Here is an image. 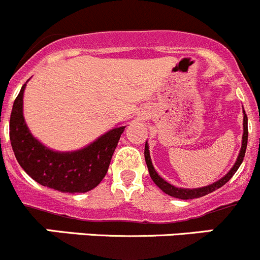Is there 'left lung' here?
I'll return each mask as SVG.
<instances>
[{
    "label": "left lung",
    "mask_w": 260,
    "mask_h": 260,
    "mask_svg": "<svg viewBox=\"0 0 260 260\" xmlns=\"http://www.w3.org/2000/svg\"><path fill=\"white\" fill-rule=\"evenodd\" d=\"M246 144H248V117H246V114L244 112V134H243V144H241L240 153H239L238 159H236V163L234 164V167L231 168V171L226 174L223 178H221L220 181L215 182V183L210 184V186L202 187V188H194V189H187V188H177V187L172 186L171 183L164 181L163 178L158 176V173L154 169L153 163H151L150 154H149V148L148 144H145V150H144V155H145V161L146 166H148L149 174H150L151 179L154 181V183L164 192V193L169 194L172 197H176V199L181 200H192V199H199V197L206 196V194L211 193V192L216 191L217 188L222 187L226 182H229V179L236 173V171L239 169L240 164L243 163V159L245 156V150H246Z\"/></svg>",
    "instance_id": "obj_1"
}]
</instances>
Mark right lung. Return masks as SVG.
Listing matches in <instances>:
<instances>
[{
  "label": "right lung",
  "instance_id": "obj_1",
  "mask_svg": "<svg viewBox=\"0 0 260 260\" xmlns=\"http://www.w3.org/2000/svg\"><path fill=\"white\" fill-rule=\"evenodd\" d=\"M21 87L10 116V140L21 168L42 186L69 193L91 191L106 176L112 154L125 126L110 130L87 148L58 153L45 148L30 134L22 116Z\"/></svg>",
  "mask_w": 260,
  "mask_h": 260
}]
</instances>
